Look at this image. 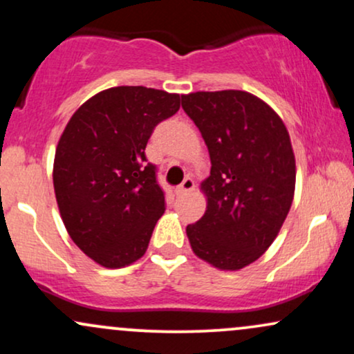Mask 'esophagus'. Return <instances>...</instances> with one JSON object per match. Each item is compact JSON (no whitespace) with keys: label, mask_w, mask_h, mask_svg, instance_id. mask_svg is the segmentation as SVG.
<instances>
[{"label":"esophagus","mask_w":354,"mask_h":354,"mask_svg":"<svg viewBox=\"0 0 354 354\" xmlns=\"http://www.w3.org/2000/svg\"><path fill=\"white\" fill-rule=\"evenodd\" d=\"M193 189H194V181H193V178H185V181H183L181 185L176 188V193H178V194H188V193H191V191H193Z\"/></svg>","instance_id":"1"}]
</instances>
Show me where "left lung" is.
<instances>
[{
  "label": "left lung",
  "mask_w": 354,
  "mask_h": 354,
  "mask_svg": "<svg viewBox=\"0 0 354 354\" xmlns=\"http://www.w3.org/2000/svg\"><path fill=\"white\" fill-rule=\"evenodd\" d=\"M185 113L209 151L211 173L201 183L206 211L186 226L193 253L218 270L256 261L290 213L296 165L283 120L263 100L239 89L181 96Z\"/></svg>",
  "instance_id": "left-lung-1"
}]
</instances>
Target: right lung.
<instances>
[{"label": "right lung", "instance_id": "1", "mask_svg": "<svg viewBox=\"0 0 354 354\" xmlns=\"http://www.w3.org/2000/svg\"><path fill=\"white\" fill-rule=\"evenodd\" d=\"M180 101L154 88L104 89L76 109L59 138L53 185L61 219L75 245L101 266H128L148 250L165 193L145 148Z\"/></svg>", "mask_w": 354, "mask_h": 354}]
</instances>
